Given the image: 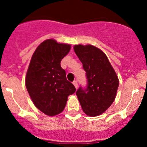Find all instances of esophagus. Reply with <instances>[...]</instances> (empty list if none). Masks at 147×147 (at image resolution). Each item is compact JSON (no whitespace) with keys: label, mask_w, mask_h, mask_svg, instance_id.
<instances>
[{"label":"esophagus","mask_w":147,"mask_h":147,"mask_svg":"<svg viewBox=\"0 0 147 147\" xmlns=\"http://www.w3.org/2000/svg\"><path fill=\"white\" fill-rule=\"evenodd\" d=\"M72 84H73L74 86H75L76 89H77V88H78V84H77V81H74L73 82H72Z\"/></svg>","instance_id":"esophagus-1"}]
</instances>
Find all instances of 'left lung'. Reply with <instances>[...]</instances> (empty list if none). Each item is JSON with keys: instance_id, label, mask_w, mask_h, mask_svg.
<instances>
[{"instance_id": "8db88e82", "label": "left lung", "mask_w": 147, "mask_h": 147, "mask_svg": "<svg viewBox=\"0 0 147 147\" xmlns=\"http://www.w3.org/2000/svg\"><path fill=\"white\" fill-rule=\"evenodd\" d=\"M73 48L88 79L87 87H80L76 94L85 114L99 116L114 101L119 86L118 76L100 49L90 45H76Z\"/></svg>"}]
</instances>
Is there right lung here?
<instances>
[{
	"mask_svg": "<svg viewBox=\"0 0 147 147\" xmlns=\"http://www.w3.org/2000/svg\"><path fill=\"white\" fill-rule=\"evenodd\" d=\"M70 48L69 44L48 39L37 47L31 57L26 74V88L35 107L47 116L62 112L68 96L76 91L60 66Z\"/></svg>",
	"mask_w": 147,
	"mask_h": 147,
	"instance_id": "add662e5",
	"label": "right lung"
}]
</instances>
